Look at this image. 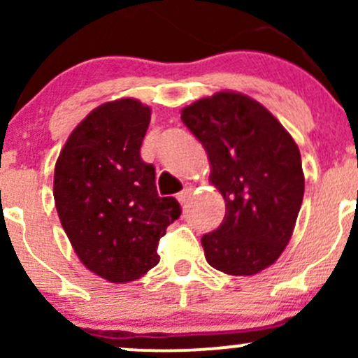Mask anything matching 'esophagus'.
<instances>
[{
    "mask_svg": "<svg viewBox=\"0 0 358 358\" xmlns=\"http://www.w3.org/2000/svg\"><path fill=\"white\" fill-rule=\"evenodd\" d=\"M190 195H192V188L187 187L185 190H182L178 193V195H176V200H178L180 205H185L188 202V200H190Z\"/></svg>",
    "mask_w": 358,
    "mask_h": 358,
    "instance_id": "34e87169",
    "label": "esophagus"
}]
</instances>
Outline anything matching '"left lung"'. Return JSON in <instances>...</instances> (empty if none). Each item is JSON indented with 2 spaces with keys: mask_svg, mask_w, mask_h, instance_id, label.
<instances>
[{
  "mask_svg": "<svg viewBox=\"0 0 358 358\" xmlns=\"http://www.w3.org/2000/svg\"><path fill=\"white\" fill-rule=\"evenodd\" d=\"M202 143L225 217L202 245L212 268L252 276L278 261L293 236L303 193L301 155L291 134L252 97L220 90L182 109Z\"/></svg>",
  "mask_w": 358,
  "mask_h": 358,
  "instance_id": "left-lung-1",
  "label": "left lung"
}]
</instances>
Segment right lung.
Masks as SVG:
<instances>
[{
	"label": "right lung",
	"mask_w": 358,
	"mask_h": 358,
	"mask_svg": "<svg viewBox=\"0 0 358 358\" xmlns=\"http://www.w3.org/2000/svg\"><path fill=\"white\" fill-rule=\"evenodd\" d=\"M151 108L133 97L104 102L62 148L53 199L77 257L109 282H131L159 262L158 242L180 217L158 196L155 166L141 159Z\"/></svg>",
	"instance_id": "obj_1"
}]
</instances>
